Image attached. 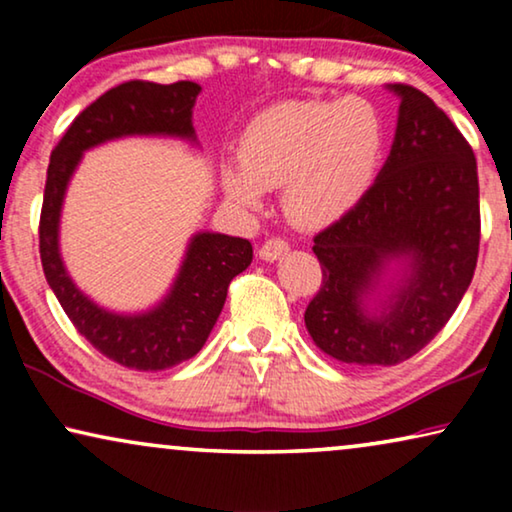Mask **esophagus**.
I'll use <instances>...</instances> for the list:
<instances>
[{
    "mask_svg": "<svg viewBox=\"0 0 512 512\" xmlns=\"http://www.w3.org/2000/svg\"><path fill=\"white\" fill-rule=\"evenodd\" d=\"M286 251H289V242L282 240V237H272L263 244L261 249H258V256L263 258V261H277V258H282Z\"/></svg>",
    "mask_w": 512,
    "mask_h": 512,
    "instance_id": "1",
    "label": "esophagus"
}]
</instances>
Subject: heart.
I'll return each mask as SVG.
<instances>
[{
    "mask_svg": "<svg viewBox=\"0 0 512 512\" xmlns=\"http://www.w3.org/2000/svg\"><path fill=\"white\" fill-rule=\"evenodd\" d=\"M384 151L387 125L368 100H284L251 118L240 160L221 165V188L251 212L263 205L265 188L284 186L286 214L321 228L366 200Z\"/></svg>",
    "mask_w": 512,
    "mask_h": 512,
    "instance_id": "obj_1",
    "label": "heart"
}]
</instances>
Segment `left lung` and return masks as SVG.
<instances>
[{
	"label": "left lung",
	"instance_id": "left-lung-1",
	"mask_svg": "<svg viewBox=\"0 0 512 512\" xmlns=\"http://www.w3.org/2000/svg\"><path fill=\"white\" fill-rule=\"evenodd\" d=\"M387 88L401 100L387 163L312 247L324 277L307 333L356 366H396L429 345L464 298L480 247L473 149L422 90Z\"/></svg>",
	"mask_w": 512,
	"mask_h": 512
}]
</instances>
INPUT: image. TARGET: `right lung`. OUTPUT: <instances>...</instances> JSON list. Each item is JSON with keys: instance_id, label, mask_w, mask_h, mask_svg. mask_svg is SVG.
I'll return each instance as SVG.
<instances>
[{"instance_id": "right-lung-1", "label": "right lung", "mask_w": 512, "mask_h": 512, "mask_svg": "<svg viewBox=\"0 0 512 512\" xmlns=\"http://www.w3.org/2000/svg\"><path fill=\"white\" fill-rule=\"evenodd\" d=\"M200 86L177 81L160 86L128 81L81 111L51 153L39 254L46 282L83 338L107 359L135 370H165L188 361L205 345L226 303L233 277L249 268V240L221 233H195L165 298L151 310L118 314L90 300L69 277L60 254V214L69 179L83 153L121 137H177L198 142L193 128Z\"/></svg>"}]
</instances>
